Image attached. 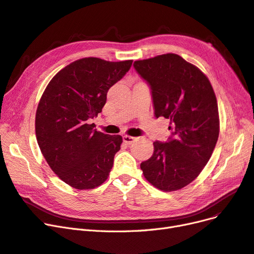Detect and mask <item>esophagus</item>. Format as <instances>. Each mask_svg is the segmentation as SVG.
Here are the masks:
<instances>
[{
    "mask_svg": "<svg viewBox=\"0 0 254 254\" xmlns=\"http://www.w3.org/2000/svg\"><path fill=\"white\" fill-rule=\"evenodd\" d=\"M124 142L125 143H127V145H129V144H132V143H134L135 141H136V138L135 137H132V136H128V135H125L124 137Z\"/></svg>",
    "mask_w": 254,
    "mask_h": 254,
    "instance_id": "esophagus-1",
    "label": "esophagus"
}]
</instances>
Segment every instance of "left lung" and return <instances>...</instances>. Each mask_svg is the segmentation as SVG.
<instances>
[{
  "label": "left lung",
  "mask_w": 254,
  "mask_h": 254,
  "mask_svg": "<svg viewBox=\"0 0 254 254\" xmlns=\"http://www.w3.org/2000/svg\"><path fill=\"white\" fill-rule=\"evenodd\" d=\"M151 86L156 117L170 120L168 142H154V154L140 164L156 189L175 191L191 183L217 144L220 118L208 77L180 55L166 53L134 62Z\"/></svg>",
  "instance_id": "obj_1"
}]
</instances>
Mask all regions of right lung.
<instances>
[{
    "label": "right lung",
    "mask_w": 254,
    "mask_h": 254,
    "mask_svg": "<svg viewBox=\"0 0 254 254\" xmlns=\"http://www.w3.org/2000/svg\"><path fill=\"white\" fill-rule=\"evenodd\" d=\"M133 61L98 58L75 61L46 87L35 114V135L47 163L74 189L93 190L105 182L122 137L94 128L109 89L125 76Z\"/></svg>",
    "instance_id": "1"
}]
</instances>
